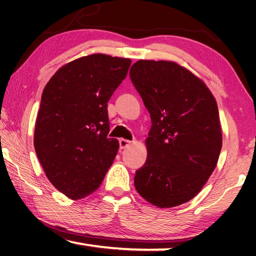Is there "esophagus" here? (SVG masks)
Segmentation results:
<instances>
[{
    "label": "esophagus",
    "instance_id": "obj_1",
    "mask_svg": "<svg viewBox=\"0 0 256 256\" xmlns=\"http://www.w3.org/2000/svg\"><path fill=\"white\" fill-rule=\"evenodd\" d=\"M132 144V141L125 140V138H120V149H126L128 146H130Z\"/></svg>",
    "mask_w": 256,
    "mask_h": 256
}]
</instances>
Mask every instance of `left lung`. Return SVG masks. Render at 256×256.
Returning a JSON list of instances; mask_svg holds the SVG:
<instances>
[{"mask_svg":"<svg viewBox=\"0 0 256 256\" xmlns=\"http://www.w3.org/2000/svg\"><path fill=\"white\" fill-rule=\"evenodd\" d=\"M130 78L152 123L134 185L154 206L183 204L200 192L218 162L222 132L216 99L200 78L172 60H140Z\"/></svg>","mask_w":256,"mask_h":256,"instance_id":"8db88e82","label":"left lung"}]
</instances>
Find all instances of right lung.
Wrapping results in <instances>:
<instances>
[{
    "instance_id": "right-lung-1",
    "label": "right lung",
    "mask_w": 256,
    "mask_h": 256,
    "mask_svg": "<svg viewBox=\"0 0 256 256\" xmlns=\"http://www.w3.org/2000/svg\"><path fill=\"white\" fill-rule=\"evenodd\" d=\"M132 60L92 54L60 68L45 86L34 146L54 188L72 200L94 192L118 154L107 102Z\"/></svg>"
}]
</instances>
